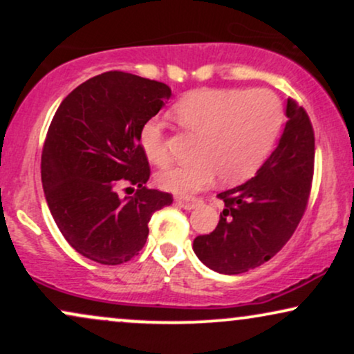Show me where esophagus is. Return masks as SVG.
Listing matches in <instances>:
<instances>
[{"instance_id": "1", "label": "esophagus", "mask_w": 354, "mask_h": 354, "mask_svg": "<svg viewBox=\"0 0 354 354\" xmlns=\"http://www.w3.org/2000/svg\"><path fill=\"white\" fill-rule=\"evenodd\" d=\"M176 205L181 206V208H185V209H193L194 206L200 205V200H181V198H178Z\"/></svg>"}]
</instances>
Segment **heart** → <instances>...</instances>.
Here are the masks:
<instances>
[{
	"instance_id": "heart-1",
	"label": "heart",
	"mask_w": 354,
	"mask_h": 354,
	"mask_svg": "<svg viewBox=\"0 0 354 354\" xmlns=\"http://www.w3.org/2000/svg\"><path fill=\"white\" fill-rule=\"evenodd\" d=\"M173 115L183 131L198 136L196 160L166 169L158 183L171 193L193 194L208 188L218 173L230 185L253 176L274 148L284 108L268 88L200 89L183 96ZM140 143L149 161L160 168L169 165L163 121H146Z\"/></svg>"
}]
</instances>
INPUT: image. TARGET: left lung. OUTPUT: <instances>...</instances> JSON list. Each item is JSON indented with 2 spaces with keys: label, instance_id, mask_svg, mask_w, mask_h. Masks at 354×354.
Segmentation results:
<instances>
[{
  "label": "left lung",
  "instance_id": "obj_1",
  "mask_svg": "<svg viewBox=\"0 0 354 354\" xmlns=\"http://www.w3.org/2000/svg\"><path fill=\"white\" fill-rule=\"evenodd\" d=\"M286 126L271 156L243 185L218 194L225 209L193 250L213 271L241 274L270 261L290 241L306 211L315 173V131L310 116L288 98Z\"/></svg>",
  "mask_w": 354,
  "mask_h": 354
}]
</instances>
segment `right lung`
Listing matches in <instances>:
<instances>
[{"instance_id":"add662e5","label":"right lung","mask_w":354,"mask_h":354,"mask_svg":"<svg viewBox=\"0 0 354 354\" xmlns=\"http://www.w3.org/2000/svg\"><path fill=\"white\" fill-rule=\"evenodd\" d=\"M171 98L160 81L108 71L84 81L53 116L41 154L46 203L61 234L101 265L135 258L148 239L154 211L173 194L148 189V158L140 131ZM137 188L121 201L120 189Z\"/></svg>"}]
</instances>
